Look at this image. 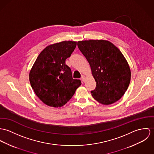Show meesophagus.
Returning <instances> with one entry per match:
<instances>
[{"label": "esophagus", "mask_w": 154, "mask_h": 154, "mask_svg": "<svg viewBox=\"0 0 154 154\" xmlns=\"http://www.w3.org/2000/svg\"><path fill=\"white\" fill-rule=\"evenodd\" d=\"M82 80L83 82H85V75H82Z\"/></svg>", "instance_id": "esophagus-1"}]
</instances>
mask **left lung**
Masks as SVG:
<instances>
[{
    "label": "left lung",
    "mask_w": 154,
    "mask_h": 154,
    "mask_svg": "<svg viewBox=\"0 0 154 154\" xmlns=\"http://www.w3.org/2000/svg\"><path fill=\"white\" fill-rule=\"evenodd\" d=\"M77 45L88 62L96 87L91 93L98 102L109 105L118 101L127 90L131 71L119 50L107 40L80 41Z\"/></svg>",
    "instance_id": "1"
}]
</instances>
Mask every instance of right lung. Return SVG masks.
<instances>
[{
	"instance_id": "add662e5",
	"label": "right lung",
	"mask_w": 154,
	"mask_h": 154,
	"mask_svg": "<svg viewBox=\"0 0 154 154\" xmlns=\"http://www.w3.org/2000/svg\"><path fill=\"white\" fill-rule=\"evenodd\" d=\"M75 41H61L45 48L30 70L29 78L35 93L44 104L60 107L69 102L82 85L73 79L71 69L66 64L76 47Z\"/></svg>"
}]
</instances>
